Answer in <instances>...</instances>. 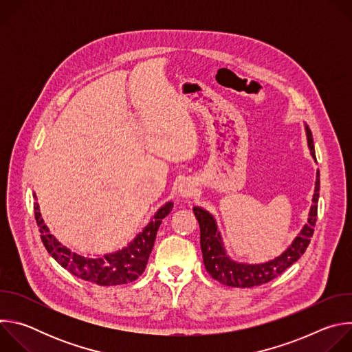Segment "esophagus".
<instances>
[{
    "instance_id": "obj_1",
    "label": "esophagus",
    "mask_w": 352,
    "mask_h": 352,
    "mask_svg": "<svg viewBox=\"0 0 352 352\" xmlns=\"http://www.w3.org/2000/svg\"><path fill=\"white\" fill-rule=\"evenodd\" d=\"M193 192H195V185H193L192 181L184 179V181L179 182V185H178V193H179L181 196L186 197V196L193 195Z\"/></svg>"
}]
</instances>
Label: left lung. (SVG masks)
Wrapping results in <instances>:
<instances>
[{"mask_svg": "<svg viewBox=\"0 0 352 352\" xmlns=\"http://www.w3.org/2000/svg\"><path fill=\"white\" fill-rule=\"evenodd\" d=\"M308 147L311 150V156L316 162L314 136L309 126L305 124ZM319 189H320V174L316 173L315 182V193L312 197V206L309 210L308 223L299 231L291 245L284 252L267 262L263 263H242L232 261L228 255L223 243V238L220 231L217 230V223L213 214L208 210L193 206V214L197 219L200 227V248H202L204 263L208 273L217 280L219 283L228 287L238 288H250L262 285L265 283L272 281L277 276H280L284 270H287L291 265H294L307 250L311 236L314 235V227L316 224L318 216V200H319Z\"/></svg>", "mask_w": 352, "mask_h": 352, "instance_id": "1", "label": "left lung"}]
</instances>
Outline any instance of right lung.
<instances>
[{
  "label": "right lung",
  "mask_w": 352,
  "mask_h": 352,
  "mask_svg": "<svg viewBox=\"0 0 352 352\" xmlns=\"http://www.w3.org/2000/svg\"><path fill=\"white\" fill-rule=\"evenodd\" d=\"M33 196L36 197V195ZM173 208V202L164 204L152 217L150 223L125 248L94 258L72 252L69 248L64 246L54 235L50 234L48 227L41 219L38 204H34V217L47 252L65 270L97 285H120L132 283L144 272L156 241L157 230L163 219L170 214Z\"/></svg>",
  "instance_id": "1"
}]
</instances>
